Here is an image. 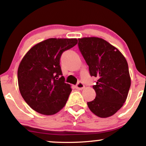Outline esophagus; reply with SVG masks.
<instances>
[{"instance_id":"esophagus-1","label":"esophagus","mask_w":146,"mask_h":146,"mask_svg":"<svg viewBox=\"0 0 146 146\" xmlns=\"http://www.w3.org/2000/svg\"><path fill=\"white\" fill-rule=\"evenodd\" d=\"M76 88L77 89H80V90H81V89H84V84H83L82 82H78V84H76Z\"/></svg>"}]
</instances>
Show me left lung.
I'll list each match as a JSON object with an SVG mask.
<instances>
[{"instance_id":"1","label":"left lung","mask_w":146,"mask_h":146,"mask_svg":"<svg viewBox=\"0 0 146 146\" xmlns=\"http://www.w3.org/2000/svg\"><path fill=\"white\" fill-rule=\"evenodd\" d=\"M78 48L89 66L96 96L87 105L100 118L110 117L122 107L131 85L127 62L118 50L98 37L78 39Z\"/></svg>"}]
</instances>
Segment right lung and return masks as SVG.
Here are the masks:
<instances>
[{
    "mask_svg": "<svg viewBox=\"0 0 146 146\" xmlns=\"http://www.w3.org/2000/svg\"><path fill=\"white\" fill-rule=\"evenodd\" d=\"M77 43L76 39L51 38L35 45L23 57L17 73L19 91L35 111L52 115L64 107L72 89L62 76L60 57Z\"/></svg>",
    "mask_w": 146,
    "mask_h": 146,
    "instance_id": "1",
    "label": "right lung"
}]
</instances>
